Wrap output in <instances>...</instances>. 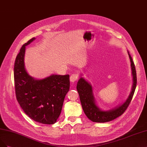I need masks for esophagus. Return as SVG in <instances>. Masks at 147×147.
Instances as JSON below:
<instances>
[{
  "label": "esophagus",
  "mask_w": 147,
  "mask_h": 147,
  "mask_svg": "<svg viewBox=\"0 0 147 147\" xmlns=\"http://www.w3.org/2000/svg\"><path fill=\"white\" fill-rule=\"evenodd\" d=\"M78 79V75L76 74H74L70 75V81L71 83H74L75 82H77Z\"/></svg>",
  "instance_id": "34e87169"
}]
</instances>
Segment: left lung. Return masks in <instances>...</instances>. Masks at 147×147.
Returning <instances> with one entry per match:
<instances>
[{"label":"left lung","mask_w":147,"mask_h":147,"mask_svg":"<svg viewBox=\"0 0 147 147\" xmlns=\"http://www.w3.org/2000/svg\"><path fill=\"white\" fill-rule=\"evenodd\" d=\"M129 57L131 61V70H132L133 84L131 92L127 100L120 106L112 110L108 111H103L100 110L95 104V99L92 93V88L88 82L83 78H81L77 83V89L80 95V99L84 112L89 119L94 122L104 123L108 122L114 120L123 114L127 109L131 100L133 98L134 91L137 84V77L135 65L131 55Z\"/></svg>","instance_id":"1"}]
</instances>
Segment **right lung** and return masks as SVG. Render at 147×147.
<instances>
[{
    "mask_svg": "<svg viewBox=\"0 0 147 147\" xmlns=\"http://www.w3.org/2000/svg\"><path fill=\"white\" fill-rule=\"evenodd\" d=\"M34 38L24 44L15 60L14 78L16 98L21 107L35 122L51 125L57 122L64 100L70 88L69 75H52L42 79L30 77L25 69V46Z\"/></svg>",
    "mask_w": 147,
    "mask_h": 147,
    "instance_id": "obj_1",
    "label": "right lung"
}]
</instances>
